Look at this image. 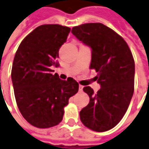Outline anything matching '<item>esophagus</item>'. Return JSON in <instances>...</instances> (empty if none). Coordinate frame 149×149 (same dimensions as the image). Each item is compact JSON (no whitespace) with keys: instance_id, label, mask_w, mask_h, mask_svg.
Returning a JSON list of instances; mask_svg holds the SVG:
<instances>
[{"instance_id":"34e87169","label":"esophagus","mask_w":149,"mask_h":149,"mask_svg":"<svg viewBox=\"0 0 149 149\" xmlns=\"http://www.w3.org/2000/svg\"><path fill=\"white\" fill-rule=\"evenodd\" d=\"M82 89H83V86H82L81 85H79V91L81 92V91H82Z\"/></svg>"}]
</instances>
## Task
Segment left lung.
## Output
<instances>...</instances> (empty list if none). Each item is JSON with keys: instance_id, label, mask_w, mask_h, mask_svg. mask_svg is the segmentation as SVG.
I'll return each mask as SVG.
<instances>
[{"instance_id": "obj_1", "label": "left lung", "mask_w": 149, "mask_h": 149, "mask_svg": "<svg viewBox=\"0 0 149 149\" xmlns=\"http://www.w3.org/2000/svg\"><path fill=\"white\" fill-rule=\"evenodd\" d=\"M71 33L92 49L90 69L96 70L94 79L101 86L97 93L83 88L89 103L80 111V119L93 131H107L121 121L134 94L133 55L126 41L102 23L74 26Z\"/></svg>"}]
</instances>
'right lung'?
Returning <instances> with one entry per match:
<instances>
[{"label":"right lung","mask_w":149,"mask_h":149,"mask_svg":"<svg viewBox=\"0 0 149 149\" xmlns=\"http://www.w3.org/2000/svg\"><path fill=\"white\" fill-rule=\"evenodd\" d=\"M70 31V27L59 24L39 26L15 52L12 80L16 104L23 118L38 128L60 123L69 98L79 91L74 79L61 80L52 70L59 66V49Z\"/></svg>","instance_id":"add662e5"}]
</instances>
